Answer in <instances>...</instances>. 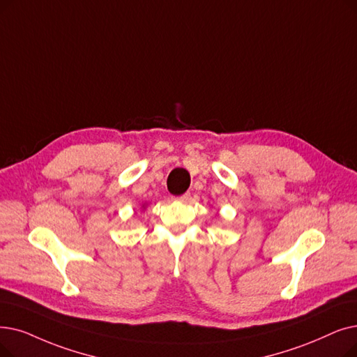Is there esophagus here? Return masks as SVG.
Listing matches in <instances>:
<instances>
[{
	"label": "esophagus",
	"mask_w": 357,
	"mask_h": 357,
	"mask_svg": "<svg viewBox=\"0 0 357 357\" xmlns=\"http://www.w3.org/2000/svg\"><path fill=\"white\" fill-rule=\"evenodd\" d=\"M175 199H176V201H179V203H187V201H190V199H191V194H190V192H185V194H182V195L176 197Z\"/></svg>",
	"instance_id": "34e87169"
}]
</instances>
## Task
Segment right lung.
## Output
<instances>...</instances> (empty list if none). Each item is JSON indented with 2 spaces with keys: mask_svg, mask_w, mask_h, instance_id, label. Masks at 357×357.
Segmentation results:
<instances>
[{
  "mask_svg": "<svg viewBox=\"0 0 357 357\" xmlns=\"http://www.w3.org/2000/svg\"><path fill=\"white\" fill-rule=\"evenodd\" d=\"M143 208H144V206H143Z\"/></svg>",
  "mask_w": 357,
  "mask_h": 357,
  "instance_id": "1",
  "label": "right lung"
}]
</instances>
